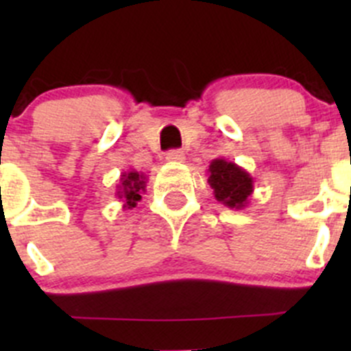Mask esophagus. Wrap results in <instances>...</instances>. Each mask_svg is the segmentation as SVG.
I'll return each instance as SVG.
<instances>
[{
	"instance_id": "esophagus-1",
	"label": "esophagus",
	"mask_w": 351,
	"mask_h": 351,
	"mask_svg": "<svg viewBox=\"0 0 351 351\" xmlns=\"http://www.w3.org/2000/svg\"><path fill=\"white\" fill-rule=\"evenodd\" d=\"M166 161L183 162V161H185V154H183V151H178V149L168 151V153H166Z\"/></svg>"
}]
</instances>
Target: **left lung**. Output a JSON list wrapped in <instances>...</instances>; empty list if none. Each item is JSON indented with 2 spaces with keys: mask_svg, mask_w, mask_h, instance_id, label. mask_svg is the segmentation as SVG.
<instances>
[{
  "mask_svg": "<svg viewBox=\"0 0 351 351\" xmlns=\"http://www.w3.org/2000/svg\"><path fill=\"white\" fill-rule=\"evenodd\" d=\"M207 175V182L214 190L215 200L236 210L250 205V198L254 190L253 176L241 166L224 158H215L208 165Z\"/></svg>",
  "mask_w": 351,
  "mask_h": 351,
  "instance_id": "obj_1",
  "label": "left lung"
}]
</instances>
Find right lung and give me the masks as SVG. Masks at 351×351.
Here are the masks:
<instances>
[{
  "label": "right lung",
  "mask_w": 351,
  "mask_h": 351,
  "mask_svg": "<svg viewBox=\"0 0 351 351\" xmlns=\"http://www.w3.org/2000/svg\"><path fill=\"white\" fill-rule=\"evenodd\" d=\"M146 175L136 171V169H130V171L120 175V183L117 185L115 195L122 202V207L125 210L136 207L137 202L141 200V193L146 192Z\"/></svg>",
  "instance_id": "1"
}]
</instances>
